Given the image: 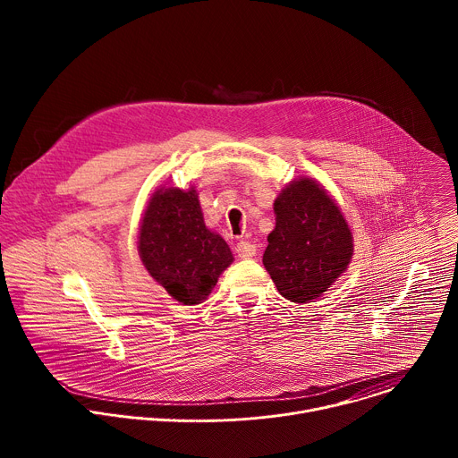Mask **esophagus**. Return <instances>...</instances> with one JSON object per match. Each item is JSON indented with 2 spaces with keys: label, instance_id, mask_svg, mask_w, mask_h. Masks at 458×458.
Wrapping results in <instances>:
<instances>
[{
  "label": "esophagus",
  "instance_id": "esophagus-1",
  "mask_svg": "<svg viewBox=\"0 0 458 458\" xmlns=\"http://www.w3.org/2000/svg\"><path fill=\"white\" fill-rule=\"evenodd\" d=\"M235 251H237V255H239L241 259H250V257H253V255H255L257 246H255V244H251V242L241 241V242H237Z\"/></svg>",
  "mask_w": 458,
  "mask_h": 458
}]
</instances>
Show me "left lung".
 I'll return each instance as SVG.
<instances>
[{
  "instance_id": "8db88e82",
  "label": "left lung",
  "mask_w": 458,
  "mask_h": 458,
  "mask_svg": "<svg viewBox=\"0 0 458 458\" xmlns=\"http://www.w3.org/2000/svg\"><path fill=\"white\" fill-rule=\"evenodd\" d=\"M274 214L276 228L263 265L284 299L310 302L348 270L353 255L350 225L328 190L308 175L281 188Z\"/></svg>"
}]
</instances>
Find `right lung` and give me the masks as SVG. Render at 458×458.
Wrapping results in <instances>:
<instances>
[{
  "instance_id": "right-lung-1",
  "label": "right lung",
  "mask_w": 458,
  "mask_h": 458,
  "mask_svg": "<svg viewBox=\"0 0 458 458\" xmlns=\"http://www.w3.org/2000/svg\"><path fill=\"white\" fill-rule=\"evenodd\" d=\"M138 251L150 277L181 304H199L233 263L226 241L205 225L199 193L159 186L145 208Z\"/></svg>"
}]
</instances>
